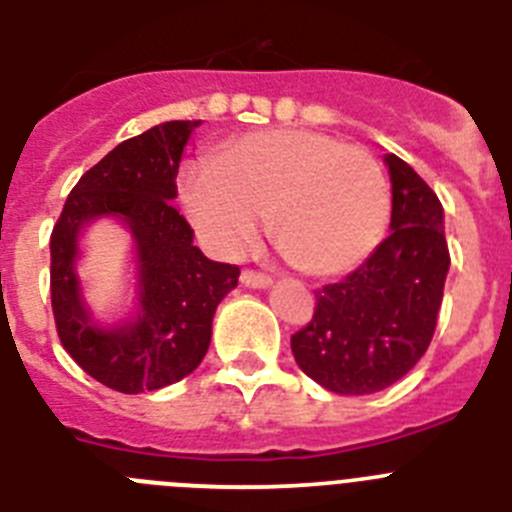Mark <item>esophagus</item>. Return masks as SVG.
I'll return each instance as SVG.
<instances>
[{"instance_id":"obj_1","label":"esophagus","mask_w":512,"mask_h":512,"mask_svg":"<svg viewBox=\"0 0 512 512\" xmlns=\"http://www.w3.org/2000/svg\"><path fill=\"white\" fill-rule=\"evenodd\" d=\"M241 284H246V287H269L271 284V277H266L264 271H253V269H243L241 271Z\"/></svg>"}]
</instances>
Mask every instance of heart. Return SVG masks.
<instances>
[{"label":"heart","instance_id":"obj_1","mask_svg":"<svg viewBox=\"0 0 512 512\" xmlns=\"http://www.w3.org/2000/svg\"><path fill=\"white\" fill-rule=\"evenodd\" d=\"M182 202L210 251L241 256L266 210L279 246L315 277L356 269L382 241L390 182L369 151L305 128L259 130L182 176Z\"/></svg>","mask_w":512,"mask_h":512}]
</instances>
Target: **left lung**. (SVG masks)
Here are the masks:
<instances>
[{"label": "left lung", "mask_w": 512, "mask_h": 512, "mask_svg": "<svg viewBox=\"0 0 512 512\" xmlns=\"http://www.w3.org/2000/svg\"><path fill=\"white\" fill-rule=\"evenodd\" d=\"M392 233L343 282L315 292L312 320L292 336L297 366L325 390L372 395L428 351L451 256L436 192L395 153Z\"/></svg>", "instance_id": "obj_1"}]
</instances>
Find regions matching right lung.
Returning <instances> with one entry per match:
<instances>
[{
    "label": "right lung",
    "mask_w": 512,
    "mask_h": 512,
    "mask_svg": "<svg viewBox=\"0 0 512 512\" xmlns=\"http://www.w3.org/2000/svg\"><path fill=\"white\" fill-rule=\"evenodd\" d=\"M200 120H174L122 140L71 189L51 233V305L71 359L110 390L138 395L192 374L205 359L217 305L241 269L210 261L179 215L176 174ZM120 216L139 248V302L117 329L91 323L78 297L75 238L89 219Z\"/></svg>",
    "instance_id": "add662e5"
}]
</instances>
